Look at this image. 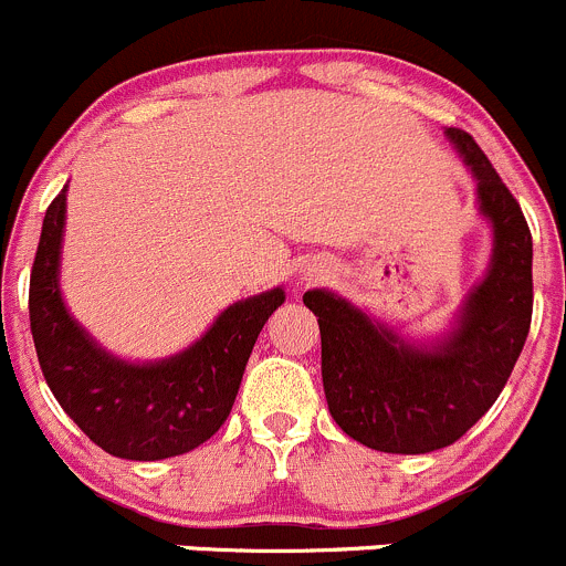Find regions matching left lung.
Instances as JSON below:
<instances>
[{"label":"left lung","instance_id":"8db88e82","mask_svg":"<svg viewBox=\"0 0 566 566\" xmlns=\"http://www.w3.org/2000/svg\"><path fill=\"white\" fill-rule=\"evenodd\" d=\"M479 185L492 260L457 326L434 345L406 343L326 290L304 293L321 326V370L339 429L384 453L453 446L490 411L520 359L534 312V243L517 199L464 129H446Z\"/></svg>","mask_w":566,"mask_h":566}]
</instances>
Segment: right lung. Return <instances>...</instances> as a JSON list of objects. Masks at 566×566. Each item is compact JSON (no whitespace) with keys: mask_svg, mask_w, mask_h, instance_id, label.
<instances>
[{"mask_svg":"<svg viewBox=\"0 0 566 566\" xmlns=\"http://www.w3.org/2000/svg\"><path fill=\"white\" fill-rule=\"evenodd\" d=\"M65 188L43 218L30 273V328L49 389L102 451L157 462L210 440L232 411L245 361L284 290L232 304L182 354L160 361L115 359L87 337L60 295Z\"/></svg>","mask_w":566,"mask_h":566,"instance_id":"1","label":"right lung"}]
</instances>
